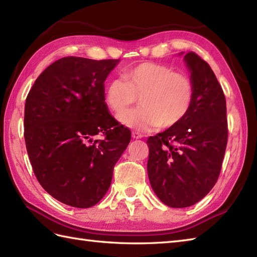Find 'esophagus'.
<instances>
[{
    "mask_svg": "<svg viewBox=\"0 0 257 257\" xmlns=\"http://www.w3.org/2000/svg\"><path fill=\"white\" fill-rule=\"evenodd\" d=\"M143 137H144L143 134H140V133H138V132H133V138H135V139H140V138H143Z\"/></svg>",
    "mask_w": 257,
    "mask_h": 257,
    "instance_id": "obj_1",
    "label": "esophagus"
}]
</instances>
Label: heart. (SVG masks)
<instances>
[{"mask_svg":"<svg viewBox=\"0 0 257 257\" xmlns=\"http://www.w3.org/2000/svg\"><path fill=\"white\" fill-rule=\"evenodd\" d=\"M140 98L142 107L119 116L120 122L140 132L171 128L187 116L194 98L193 81L187 74L167 65L141 63L111 79L105 88V102L121 113Z\"/></svg>","mask_w":257,"mask_h":257,"instance_id":"heart-1","label":"heart"}]
</instances>
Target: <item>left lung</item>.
Returning <instances> with one entry per match:
<instances>
[{"label":"left lung","instance_id":"1","mask_svg":"<svg viewBox=\"0 0 257 257\" xmlns=\"http://www.w3.org/2000/svg\"><path fill=\"white\" fill-rule=\"evenodd\" d=\"M184 62L194 85L192 106L178 124L147 140L150 184L171 207L193 205L214 187L228 134L225 96L210 65L194 52Z\"/></svg>","mask_w":257,"mask_h":257}]
</instances>
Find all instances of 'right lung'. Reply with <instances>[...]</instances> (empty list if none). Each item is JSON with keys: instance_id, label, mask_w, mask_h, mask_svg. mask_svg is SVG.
Instances as JSON below:
<instances>
[{"instance_id": "obj_1", "label": "right lung", "mask_w": 257, "mask_h": 257, "mask_svg": "<svg viewBox=\"0 0 257 257\" xmlns=\"http://www.w3.org/2000/svg\"><path fill=\"white\" fill-rule=\"evenodd\" d=\"M118 62L63 57L38 76L26 97L24 138L33 171L64 204H97L132 139L105 102L103 81ZM97 134L104 139L92 141Z\"/></svg>"}]
</instances>
